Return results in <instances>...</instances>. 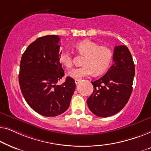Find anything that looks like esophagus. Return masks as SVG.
<instances>
[{
	"mask_svg": "<svg viewBox=\"0 0 151 151\" xmlns=\"http://www.w3.org/2000/svg\"><path fill=\"white\" fill-rule=\"evenodd\" d=\"M80 82V80H79V79H75V83H76V84H79Z\"/></svg>",
	"mask_w": 151,
	"mask_h": 151,
	"instance_id": "1",
	"label": "esophagus"
}]
</instances>
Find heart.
Listing matches in <instances>:
<instances>
[{
	"label": "heart",
	"mask_w": 151,
	"mask_h": 151,
	"mask_svg": "<svg viewBox=\"0 0 151 151\" xmlns=\"http://www.w3.org/2000/svg\"><path fill=\"white\" fill-rule=\"evenodd\" d=\"M80 55H84L82 62L84 66L75 68L69 71V76L74 79H81L94 73L100 75L106 71L112 63L113 50L107 46H100L98 43L89 40H82L74 45ZM59 60L68 69L73 65V58L69 50H63L59 55Z\"/></svg>",
	"instance_id": "1"
}]
</instances>
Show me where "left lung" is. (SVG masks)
<instances>
[{
    "label": "left lung",
    "mask_w": 151,
    "mask_h": 151,
    "mask_svg": "<svg viewBox=\"0 0 151 151\" xmlns=\"http://www.w3.org/2000/svg\"><path fill=\"white\" fill-rule=\"evenodd\" d=\"M113 65L100 79L91 82L93 92L87 99L90 111L97 116L107 117L119 112L133 91L135 65L127 47L116 46Z\"/></svg>",
    "instance_id": "1"
}]
</instances>
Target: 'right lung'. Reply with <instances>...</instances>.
Listing matches in <instances>:
<instances>
[{
  "mask_svg": "<svg viewBox=\"0 0 151 151\" xmlns=\"http://www.w3.org/2000/svg\"><path fill=\"white\" fill-rule=\"evenodd\" d=\"M58 36L40 37L29 45L20 64L19 84L26 102L33 110L46 117H55L69 108L76 89L73 78L57 82L65 72L59 60Z\"/></svg>",
  "mask_w": 151,
  "mask_h": 151,
  "instance_id": "add662e5",
  "label": "right lung"
}]
</instances>
